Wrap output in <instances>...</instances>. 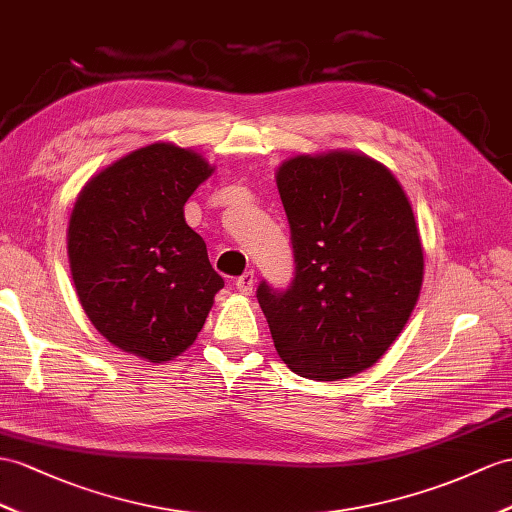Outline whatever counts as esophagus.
I'll return each mask as SVG.
<instances>
[{"mask_svg":"<svg viewBox=\"0 0 512 512\" xmlns=\"http://www.w3.org/2000/svg\"><path fill=\"white\" fill-rule=\"evenodd\" d=\"M254 284H256V276L254 271H245L243 276L236 280V289H239L243 295H249L254 291Z\"/></svg>","mask_w":512,"mask_h":512,"instance_id":"esophagus-1","label":"esophagus"}]
</instances>
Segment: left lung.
<instances>
[{"mask_svg": "<svg viewBox=\"0 0 512 512\" xmlns=\"http://www.w3.org/2000/svg\"><path fill=\"white\" fill-rule=\"evenodd\" d=\"M295 278L260 282L273 345L293 373L334 382L376 365L404 330L423 282V247L402 184L358 152L282 162Z\"/></svg>", "mask_w": 512, "mask_h": 512, "instance_id": "1", "label": "left lung"}]
</instances>
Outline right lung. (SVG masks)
<instances>
[{
    "instance_id": "1",
    "label": "right lung",
    "mask_w": 512,
    "mask_h": 512,
    "mask_svg": "<svg viewBox=\"0 0 512 512\" xmlns=\"http://www.w3.org/2000/svg\"><path fill=\"white\" fill-rule=\"evenodd\" d=\"M215 169L193 149L152 143L84 184L67 252L80 304L119 350L165 363L197 339L223 278L184 204Z\"/></svg>"
}]
</instances>
